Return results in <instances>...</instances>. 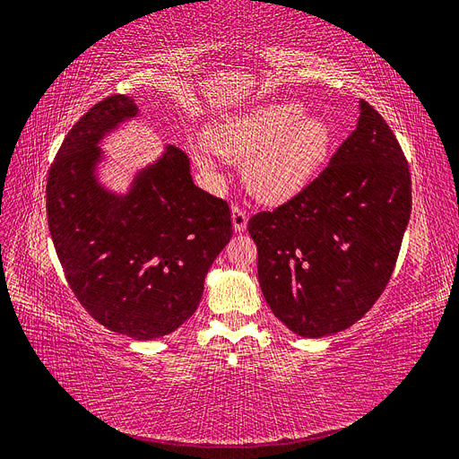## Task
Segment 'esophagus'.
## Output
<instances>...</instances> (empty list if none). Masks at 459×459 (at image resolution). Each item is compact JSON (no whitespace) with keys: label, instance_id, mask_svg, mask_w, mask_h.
Instances as JSON below:
<instances>
[{"label":"esophagus","instance_id":"34e87169","mask_svg":"<svg viewBox=\"0 0 459 459\" xmlns=\"http://www.w3.org/2000/svg\"><path fill=\"white\" fill-rule=\"evenodd\" d=\"M231 220H233V230L235 231H245L247 221H248L247 208H243L241 204H235L231 208Z\"/></svg>","mask_w":459,"mask_h":459}]
</instances>
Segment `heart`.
<instances>
[{
    "label": "heart",
    "mask_w": 459,
    "mask_h": 459,
    "mask_svg": "<svg viewBox=\"0 0 459 459\" xmlns=\"http://www.w3.org/2000/svg\"><path fill=\"white\" fill-rule=\"evenodd\" d=\"M304 113L289 101L228 117L206 134V147L228 162L245 160V179L260 199L285 201L312 182L333 145L331 124ZM195 160L212 169L206 149L195 151Z\"/></svg>",
    "instance_id": "b5f03b06"
}]
</instances>
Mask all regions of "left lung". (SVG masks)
Wrapping results in <instances>:
<instances>
[{
  "label": "left lung",
  "mask_w": 459,
  "mask_h": 459,
  "mask_svg": "<svg viewBox=\"0 0 459 459\" xmlns=\"http://www.w3.org/2000/svg\"><path fill=\"white\" fill-rule=\"evenodd\" d=\"M410 212L404 151L377 110L359 101L356 130L325 169L248 220L273 316L312 339L356 324L391 280Z\"/></svg>",
  "instance_id": "1"
}]
</instances>
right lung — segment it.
<instances>
[{"mask_svg": "<svg viewBox=\"0 0 459 459\" xmlns=\"http://www.w3.org/2000/svg\"><path fill=\"white\" fill-rule=\"evenodd\" d=\"M137 107L128 95L95 103L63 140L48 176V224L82 307L110 331L151 341L195 314L204 275L231 239V212L193 184L189 159L169 145L128 195L97 184V147Z\"/></svg>", "mask_w": 459, "mask_h": 459, "instance_id": "add662e5", "label": "right lung"}]
</instances>
